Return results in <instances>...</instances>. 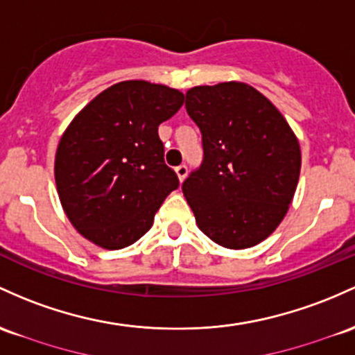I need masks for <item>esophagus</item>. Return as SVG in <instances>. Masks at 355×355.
<instances>
[{
  "label": "esophagus",
  "instance_id": "34e87169",
  "mask_svg": "<svg viewBox=\"0 0 355 355\" xmlns=\"http://www.w3.org/2000/svg\"><path fill=\"white\" fill-rule=\"evenodd\" d=\"M187 166L185 165H180V166H177V168H175V173H177V177H178V180L180 182H184L185 180V177H187Z\"/></svg>",
  "mask_w": 355,
  "mask_h": 355
}]
</instances>
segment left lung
Returning <instances> with one entry per match:
<instances>
[{
    "label": "left lung",
    "instance_id": "left-lung-1",
    "mask_svg": "<svg viewBox=\"0 0 355 355\" xmlns=\"http://www.w3.org/2000/svg\"><path fill=\"white\" fill-rule=\"evenodd\" d=\"M185 97L204 146L200 168L182 185L198 229L227 249L256 246L293 200L297 136L275 104L244 83L197 85Z\"/></svg>",
    "mask_w": 355,
    "mask_h": 355
}]
</instances>
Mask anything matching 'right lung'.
Instances as JSON below:
<instances>
[{
    "instance_id": "obj_1",
    "label": "right lung",
    "mask_w": 355,
    "mask_h": 355,
    "mask_svg": "<svg viewBox=\"0 0 355 355\" xmlns=\"http://www.w3.org/2000/svg\"><path fill=\"white\" fill-rule=\"evenodd\" d=\"M184 104L177 89L124 80L85 106L58 141L55 184L70 224L103 249H123L153 225L178 177L158 126Z\"/></svg>"
}]
</instances>
